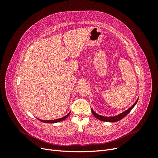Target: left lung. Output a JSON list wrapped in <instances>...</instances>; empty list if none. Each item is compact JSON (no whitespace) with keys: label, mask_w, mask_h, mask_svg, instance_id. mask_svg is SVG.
<instances>
[{"label":"left lung","mask_w":158,"mask_h":158,"mask_svg":"<svg viewBox=\"0 0 158 158\" xmlns=\"http://www.w3.org/2000/svg\"><path fill=\"white\" fill-rule=\"evenodd\" d=\"M138 98L137 99V100L135 102V103H134L130 108L128 109L127 110H126L125 111H124V112H123V113H120V114H117V115H116V116H113V117H105V116L100 115V114H98L97 113H95L92 109V113H93V114H94V116L95 118H97L98 119H99V120L102 121L109 122V123L117 122V121H118L121 120L122 118H123L126 115H127V114H128L129 113H130V111L132 109V108L136 106V104L137 102H138Z\"/></svg>","instance_id":"obj_1"}]
</instances>
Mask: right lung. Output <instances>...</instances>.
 I'll return each mask as SVG.
<instances>
[{
	"instance_id": "add662e5",
	"label": "right lung",
	"mask_w": 158,
	"mask_h": 158,
	"mask_svg": "<svg viewBox=\"0 0 158 158\" xmlns=\"http://www.w3.org/2000/svg\"><path fill=\"white\" fill-rule=\"evenodd\" d=\"M70 112H69L66 115H65L64 117H61L60 118H57V119H54V120H41V119H40V118H37L39 119V120L43 123H59V122H60L64 120L65 118H67L69 117V115L70 114Z\"/></svg>"
}]
</instances>
